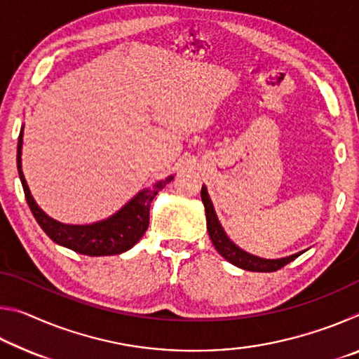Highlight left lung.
Masks as SVG:
<instances>
[{"label":"left lung","mask_w":359,"mask_h":359,"mask_svg":"<svg viewBox=\"0 0 359 359\" xmlns=\"http://www.w3.org/2000/svg\"><path fill=\"white\" fill-rule=\"evenodd\" d=\"M201 199L204 203L205 220H208V231H209V238L212 241V244H214V247L217 248V252L220 253L224 259L229 261L231 264L238 266L241 269L253 271V272H274V271L282 269L283 266H287L302 253L301 252V253L291 255V257L282 258V259H263V258L253 257V255L247 253L244 250H241L238 245H234L233 242L228 239V236L224 234L223 228L220 226V223H218L214 205L210 203L205 187L201 188Z\"/></svg>","instance_id":"1"}]
</instances>
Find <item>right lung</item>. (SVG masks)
Returning <instances> with one entry per match:
<instances>
[{
  "mask_svg": "<svg viewBox=\"0 0 359 359\" xmlns=\"http://www.w3.org/2000/svg\"><path fill=\"white\" fill-rule=\"evenodd\" d=\"M22 137L23 128L19 135V144H17V169H19L27 203L33 212L36 222L39 223V226L44 229V233L53 242L68 247L76 253L88 255V257L118 255L136 245V242L142 238L149 228L150 203L154 201L158 191L163 190L174 179L172 175H169L168 179L156 182L149 190L137 193L123 209H120L117 214L107 218V220L85 224V226H81V224H63L47 217L39 209V205L34 203L32 193H29L27 180L22 172Z\"/></svg>",
  "mask_w": 359,
  "mask_h": 359,
  "instance_id": "add662e5",
  "label": "right lung"
}]
</instances>
